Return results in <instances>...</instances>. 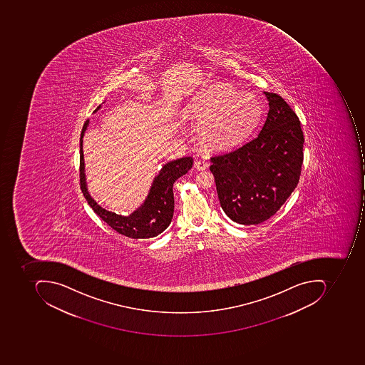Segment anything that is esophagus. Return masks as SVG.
<instances>
[{"label": "esophagus", "instance_id": "esophagus-1", "mask_svg": "<svg viewBox=\"0 0 365 365\" xmlns=\"http://www.w3.org/2000/svg\"><path fill=\"white\" fill-rule=\"evenodd\" d=\"M194 168L197 171H204V170L207 169L208 163L204 159L196 160L195 163H194Z\"/></svg>", "mask_w": 365, "mask_h": 365}]
</instances>
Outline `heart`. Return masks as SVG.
Returning a JSON list of instances; mask_svg holds the SVG:
<instances>
[{"label":"heart","instance_id":"b5f03b06","mask_svg":"<svg viewBox=\"0 0 365 365\" xmlns=\"http://www.w3.org/2000/svg\"><path fill=\"white\" fill-rule=\"evenodd\" d=\"M188 116L200 123L202 145L228 149L245 140L260 122L262 106L257 96L216 84L198 94L187 106Z\"/></svg>","mask_w":365,"mask_h":365}]
</instances>
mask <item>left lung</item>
I'll return each mask as SVG.
<instances>
[{
	"label": "left lung",
	"instance_id": "obj_1",
	"mask_svg": "<svg viewBox=\"0 0 365 365\" xmlns=\"http://www.w3.org/2000/svg\"><path fill=\"white\" fill-rule=\"evenodd\" d=\"M264 94L269 112L257 136L210 159L220 206L232 222L247 226L265 222L281 208L297 186L303 165L297 115L281 96Z\"/></svg>",
	"mask_w": 365,
	"mask_h": 365
}]
</instances>
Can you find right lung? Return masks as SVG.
Wrapping results in <instances>:
<instances>
[{
	"label": "right lung",
	"mask_w": 365,
	"mask_h": 365,
	"mask_svg": "<svg viewBox=\"0 0 365 365\" xmlns=\"http://www.w3.org/2000/svg\"><path fill=\"white\" fill-rule=\"evenodd\" d=\"M101 105L94 110L98 112ZM84 123L80 138V183L82 193L91 208L110 228L118 234L133 239H148L157 237L171 224L174 212L173 184L179 178L187 173L193 165L191 157H184L165 163L159 174L155 175L145 202L128 216L118 215L101 207L88 193L84 169L83 136L88 126Z\"/></svg>",
	"instance_id": "add662e5"
}]
</instances>
